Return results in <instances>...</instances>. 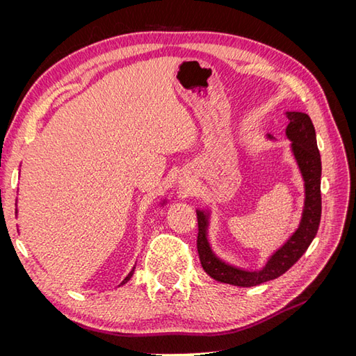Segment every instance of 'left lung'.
<instances>
[{
  "label": "left lung",
  "instance_id": "8db88e82",
  "mask_svg": "<svg viewBox=\"0 0 356 356\" xmlns=\"http://www.w3.org/2000/svg\"><path fill=\"white\" fill-rule=\"evenodd\" d=\"M289 124L286 135L293 141V152L305 178L306 202L300 227L291 239L277 250L260 272H245L220 261L207 241V215L197 211V252L203 270L215 281L236 286H255L284 275L303 255L318 233L321 222V154L310 117L305 113H286Z\"/></svg>",
  "mask_w": 356,
  "mask_h": 356
}]
</instances>
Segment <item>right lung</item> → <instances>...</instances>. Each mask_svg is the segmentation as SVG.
Returning a JSON list of instances; mask_svg holds the SVG:
<instances>
[{"mask_svg":"<svg viewBox=\"0 0 356 356\" xmlns=\"http://www.w3.org/2000/svg\"><path fill=\"white\" fill-rule=\"evenodd\" d=\"M132 275H134V270H132V272H131V273H129V275H127V276H126V279H124V281H123V282H122V284H126V282H127V281H129V279H131V277H132Z\"/></svg>","mask_w":356,"mask_h":356,"instance_id":"obj_1","label":"right lung"}]
</instances>
